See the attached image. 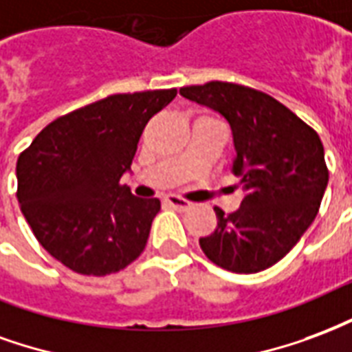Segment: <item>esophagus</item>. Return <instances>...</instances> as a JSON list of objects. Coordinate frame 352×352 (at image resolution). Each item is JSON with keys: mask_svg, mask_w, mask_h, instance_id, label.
<instances>
[{"mask_svg": "<svg viewBox=\"0 0 352 352\" xmlns=\"http://www.w3.org/2000/svg\"><path fill=\"white\" fill-rule=\"evenodd\" d=\"M165 202L168 206H173L174 210H187V208H191V202L186 201V199H182V197H176V195H168V197H165Z\"/></svg>", "mask_w": 352, "mask_h": 352, "instance_id": "1", "label": "esophagus"}]
</instances>
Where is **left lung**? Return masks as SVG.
<instances>
[{
    "label": "left lung",
    "instance_id": "8db88e82",
    "mask_svg": "<svg viewBox=\"0 0 352 352\" xmlns=\"http://www.w3.org/2000/svg\"><path fill=\"white\" fill-rule=\"evenodd\" d=\"M179 94L217 110L230 123L232 173L248 195L199 240L210 261L236 274L266 270L298 243L319 212L328 184L317 131L272 95L234 82L212 80Z\"/></svg>",
    "mask_w": 352,
    "mask_h": 352
}]
</instances>
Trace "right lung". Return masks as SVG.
<instances>
[{"instance_id":"right-lung-1","label":"right lung","mask_w":352,"mask_h":352,"mask_svg":"<svg viewBox=\"0 0 352 352\" xmlns=\"http://www.w3.org/2000/svg\"><path fill=\"white\" fill-rule=\"evenodd\" d=\"M173 89L109 95L48 123L16 163V199L33 234L82 276H109L144 251L159 199L120 186L153 114Z\"/></svg>"}]
</instances>
